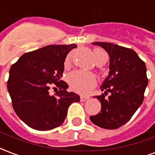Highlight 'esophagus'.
Returning a JSON list of instances; mask_svg holds the SVG:
<instances>
[{
	"label": "esophagus",
	"mask_w": 155,
	"mask_h": 155,
	"mask_svg": "<svg viewBox=\"0 0 155 155\" xmlns=\"http://www.w3.org/2000/svg\"><path fill=\"white\" fill-rule=\"evenodd\" d=\"M88 99H89V97H87V96H81L80 97V101H86Z\"/></svg>",
	"instance_id": "1"
}]
</instances>
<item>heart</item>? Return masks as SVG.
Listing matches in <instances>:
<instances>
[{"label": "heart", "mask_w": 155, "mask_h": 155, "mask_svg": "<svg viewBox=\"0 0 155 155\" xmlns=\"http://www.w3.org/2000/svg\"><path fill=\"white\" fill-rule=\"evenodd\" d=\"M93 54L97 63L107 57V54L101 49H95L93 51ZM69 59L70 57L68 56V58H66V63H68ZM68 81L73 89L80 93H86L91 87L95 86L97 83V79L94 74L91 72H87L84 71H75L69 75Z\"/></svg>", "instance_id": "heart-1"}]
</instances>
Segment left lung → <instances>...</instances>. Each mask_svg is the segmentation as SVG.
I'll return each mask as SVG.
<instances>
[{"instance_id": "left-lung-1", "label": "left lung", "mask_w": 155, "mask_h": 155, "mask_svg": "<svg viewBox=\"0 0 155 155\" xmlns=\"http://www.w3.org/2000/svg\"><path fill=\"white\" fill-rule=\"evenodd\" d=\"M101 47L109 55V72L101 87L104 91L97 96L101 104L98 114L90 120L97 126L114 130L132 117L144 100L147 84V67L132 49L109 42H92ZM110 95L108 97L107 92Z\"/></svg>"}]
</instances>
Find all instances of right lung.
Here are the masks:
<instances>
[{
    "label": "right lung",
    "instance_id": "1",
    "mask_svg": "<svg viewBox=\"0 0 155 155\" xmlns=\"http://www.w3.org/2000/svg\"><path fill=\"white\" fill-rule=\"evenodd\" d=\"M76 47L49 45L24 54L10 68L7 88L13 108L30 128L43 131L58 127L69 106L80 101L78 94L67 92L68 84L60 80L66 57ZM52 83L60 89L54 95L49 93Z\"/></svg>",
    "mask_w": 155,
    "mask_h": 155
}]
</instances>
